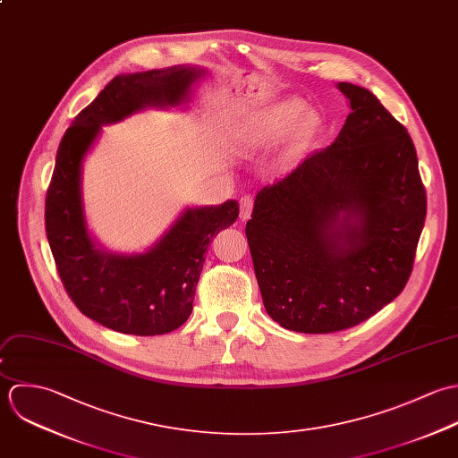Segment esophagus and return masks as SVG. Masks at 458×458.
I'll return each mask as SVG.
<instances>
[{
    "mask_svg": "<svg viewBox=\"0 0 458 458\" xmlns=\"http://www.w3.org/2000/svg\"><path fill=\"white\" fill-rule=\"evenodd\" d=\"M251 210H253V198L251 196L241 198V219L242 221H248L251 217Z\"/></svg>",
    "mask_w": 458,
    "mask_h": 458,
    "instance_id": "esophagus-1",
    "label": "esophagus"
}]
</instances>
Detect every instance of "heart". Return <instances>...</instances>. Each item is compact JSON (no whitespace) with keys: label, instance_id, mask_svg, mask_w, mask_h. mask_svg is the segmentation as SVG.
I'll use <instances>...</instances> for the list:
<instances>
[{"label":"heart","instance_id":"heart-1","mask_svg":"<svg viewBox=\"0 0 458 458\" xmlns=\"http://www.w3.org/2000/svg\"><path fill=\"white\" fill-rule=\"evenodd\" d=\"M302 111H304V106L299 100H284L269 107L244 129L246 145L257 148L279 140L299 120ZM320 127H322L320 116L317 113H306L293 131L295 145L306 147L308 143H311L318 134Z\"/></svg>","mask_w":458,"mask_h":458}]
</instances>
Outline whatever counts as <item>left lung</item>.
<instances>
[{
  "label": "left lung",
  "instance_id": "obj_1",
  "mask_svg": "<svg viewBox=\"0 0 458 458\" xmlns=\"http://www.w3.org/2000/svg\"><path fill=\"white\" fill-rule=\"evenodd\" d=\"M338 89L352 111L336 140L266 185L246 225L267 313L308 335L354 327L389 304L427 216L407 129L369 90Z\"/></svg>",
  "mask_w": 458,
  "mask_h": 458
}]
</instances>
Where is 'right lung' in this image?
<instances>
[{
  "label": "right lung",
  "instance_id": "add662e5",
  "mask_svg": "<svg viewBox=\"0 0 458 458\" xmlns=\"http://www.w3.org/2000/svg\"><path fill=\"white\" fill-rule=\"evenodd\" d=\"M203 71L170 67L113 78L67 129L46 198V233L60 279L95 322L123 335L156 336L181 327L192 301L205 251L239 217L233 199L187 208L165 237L143 255L100 251L89 232L81 199V165L100 134L147 106H179Z\"/></svg>",
  "mask_w": 458,
  "mask_h": 458
}]
</instances>
